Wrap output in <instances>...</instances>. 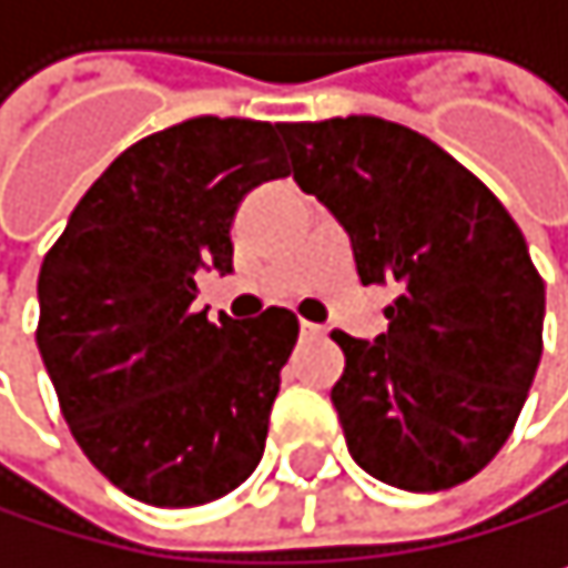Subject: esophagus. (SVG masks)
Here are the masks:
<instances>
[{"mask_svg": "<svg viewBox=\"0 0 568 568\" xmlns=\"http://www.w3.org/2000/svg\"><path fill=\"white\" fill-rule=\"evenodd\" d=\"M325 328L322 325H311V322H301V335H322Z\"/></svg>", "mask_w": 568, "mask_h": 568, "instance_id": "34e87169", "label": "esophagus"}]
</instances>
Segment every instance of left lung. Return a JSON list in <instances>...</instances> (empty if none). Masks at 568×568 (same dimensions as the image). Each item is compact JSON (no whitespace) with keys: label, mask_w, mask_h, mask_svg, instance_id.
Wrapping results in <instances>:
<instances>
[{"label":"left lung","mask_w":568,"mask_h":568,"mask_svg":"<svg viewBox=\"0 0 568 568\" xmlns=\"http://www.w3.org/2000/svg\"><path fill=\"white\" fill-rule=\"evenodd\" d=\"M294 182L345 226L362 284H393L376 342L345 332L332 403L352 460L403 491L464 485L505 447L542 358L546 284L498 195L413 128H281Z\"/></svg>","instance_id":"8db88e82"}]
</instances>
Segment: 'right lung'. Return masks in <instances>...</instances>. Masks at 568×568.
<instances>
[{
  "instance_id": "add662e5",
  "label": "right lung",
  "mask_w": 568,
  "mask_h": 568,
  "mask_svg": "<svg viewBox=\"0 0 568 568\" xmlns=\"http://www.w3.org/2000/svg\"><path fill=\"white\" fill-rule=\"evenodd\" d=\"M281 128L206 114L134 141L43 257L37 345L63 419L145 505L216 501L264 457L297 318L213 325L192 301L200 271H233L243 195L291 172Z\"/></svg>"
}]
</instances>
